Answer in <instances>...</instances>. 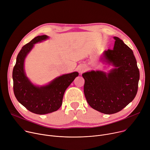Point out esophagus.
Wrapping results in <instances>:
<instances>
[{"mask_svg": "<svg viewBox=\"0 0 150 150\" xmlns=\"http://www.w3.org/2000/svg\"><path fill=\"white\" fill-rule=\"evenodd\" d=\"M86 69V66H80L79 67H78V71L80 72V73H83Z\"/></svg>", "mask_w": 150, "mask_h": 150, "instance_id": "1", "label": "esophagus"}]
</instances>
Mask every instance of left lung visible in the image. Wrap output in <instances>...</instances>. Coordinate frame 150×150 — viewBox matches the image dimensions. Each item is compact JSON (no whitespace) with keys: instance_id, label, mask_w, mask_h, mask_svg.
Segmentation results:
<instances>
[{"instance_id":"left-lung-1","label":"left lung","mask_w":150,"mask_h":150,"mask_svg":"<svg viewBox=\"0 0 150 150\" xmlns=\"http://www.w3.org/2000/svg\"><path fill=\"white\" fill-rule=\"evenodd\" d=\"M115 40L113 50L105 51L101 60L114 68L109 72L91 71L83 74L84 92L89 105L105 114L117 113L137 95L139 71L133 51L121 39Z\"/></svg>"}]
</instances>
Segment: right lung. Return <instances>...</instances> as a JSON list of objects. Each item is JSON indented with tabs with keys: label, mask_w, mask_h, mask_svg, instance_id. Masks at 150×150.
Returning <instances> with one entry per match:
<instances>
[{
	"label": "right lung",
	"mask_w": 150,
	"mask_h": 150,
	"mask_svg": "<svg viewBox=\"0 0 150 150\" xmlns=\"http://www.w3.org/2000/svg\"><path fill=\"white\" fill-rule=\"evenodd\" d=\"M47 39V35L38 36L23 46L18 54L12 72L13 88L16 99L27 110L40 115L59 110L62 106L65 90L79 74L74 72L63 75L43 86H35L31 82L24 69L25 59L34 44Z\"/></svg>",
	"instance_id": "obj_1"
}]
</instances>
